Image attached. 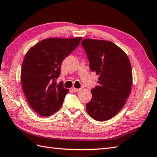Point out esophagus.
<instances>
[{"label": "esophagus", "mask_w": 157, "mask_h": 157, "mask_svg": "<svg viewBox=\"0 0 157 157\" xmlns=\"http://www.w3.org/2000/svg\"><path fill=\"white\" fill-rule=\"evenodd\" d=\"M80 90H81L80 88H71V90L73 92H74V93H76V92H78V91H79Z\"/></svg>", "instance_id": "esophagus-1"}]
</instances>
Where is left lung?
Segmentation results:
<instances>
[{
    "label": "left lung",
    "mask_w": 157,
    "mask_h": 157,
    "mask_svg": "<svg viewBox=\"0 0 157 157\" xmlns=\"http://www.w3.org/2000/svg\"><path fill=\"white\" fill-rule=\"evenodd\" d=\"M81 44L92 71L99 75L91 90L86 110L97 121L112 118L121 111L131 93L132 70L129 59L122 49L104 40L84 39Z\"/></svg>",
    "instance_id": "left-lung-1"
}]
</instances>
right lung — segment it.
Segmentation results:
<instances>
[{"label":"right lung","mask_w":157,"mask_h":157,"mask_svg":"<svg viewBox=\"0 0 157 157\" xmlns=\"http://www.w3.org/2000/svg\"><path fill=\"white\" fill-rule=\"evenodd\" d=\"M82 37L44 39L28 51L22 63L21 82L30 106L40 116H49L62 106L69 90L57 84L61 63L79 45Z\"/></svg>","instance_id":"right-lung-1"}]
</instances>
